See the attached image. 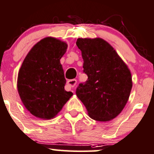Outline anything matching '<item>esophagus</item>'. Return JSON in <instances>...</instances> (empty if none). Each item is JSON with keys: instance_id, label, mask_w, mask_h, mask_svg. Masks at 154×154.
I'll return each instance as SVG.
<instances>
[{"instance_id": "obj_1", "label": "esophagus", "mask_w": 154, "mask_h": 154, "mask_svg": "<svg viewBox=\"0 0 154 154\" xmlns=\"http://www.w3.org/2000/svg\"><path fill=\"white\" fill-rule=\"evenodd\" d=\"M76 84H77V80H75V79H73V80H69L67 81V85L69 86V88H74V86L76 85Z\"/></svg>"}]
</instances>
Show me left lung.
I'll list each match as a JSON object with an SVG mask.
<instances>
[{
	"instance_id": "obj_1",
	"label": "left lung",
	"mask_w": 154,
	"mask_h": 154,
	"mask_svg": "<svg viewBox=\"0 0 154 154\" xmlns=\"http://www.w3.org/2000/svg\"><path fill=\"white\" fill-rule=\"evenodd\" d=\"M82 52L83 72L88 80L80 83L77 96L89 116L98 121H109L118 116L128 102L131 74L114 48L100 38H77Z\"/></svg>"
}]
</instances>
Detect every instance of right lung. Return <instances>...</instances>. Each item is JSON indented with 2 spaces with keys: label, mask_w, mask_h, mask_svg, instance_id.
I'll use <instances>...</instances> for the list:
<instances>
[{
  "label": "right lung",
  "mask_w": 154,
  "mask_h": 154,
  "mask_svg": "<svg viewBox=\"0 0 154 154\" xmlns=\"http://www.w3.org/2000/svg\"><path fill=\"white\" fill-rule=\"evenodd\" d=\"M66 42L47 37L36 44L23 60L17 77V90L25 108L33 116L51 119L73 95L64 89L66 79L60 59Z\"/></svg>",
  "instance_id": "1"
}]
</instances>
